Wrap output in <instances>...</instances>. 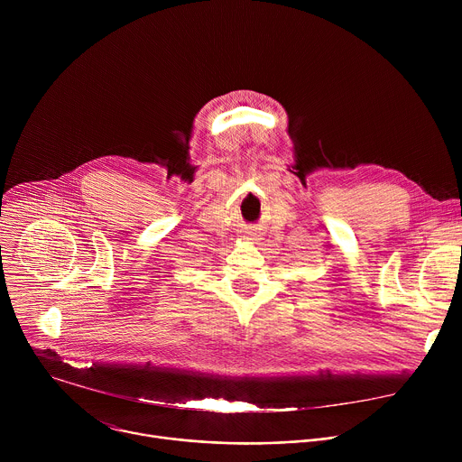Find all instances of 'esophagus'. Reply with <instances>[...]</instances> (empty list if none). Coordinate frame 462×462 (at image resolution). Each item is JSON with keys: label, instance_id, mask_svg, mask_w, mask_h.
Segmentation results:
<instances>
[{"label": "esophagus", "instance_id": "1", "mask_svg": "<svg viewBox=\"0 0 462 462\" xmlns=\"http://www.w3.org/2000/svg\"><path fill=\"white\" fill-rule=\"evenodd\" d=\"M246 239H248V241H252V243H255V241H257V239H259V237H257V236H255V232H248V236H246Z\"/></svg>", "mask_w": 462, "mask_h": 462}]
</instances>
